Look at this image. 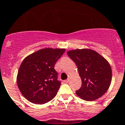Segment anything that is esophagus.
Instances as JSON below:
<instances>
[{
    "instance_id": "obj_1",
    "label": "esophagus",
    "mask_w": 125,
    "mask_h": 125,
    "mask_svg": "<svg viewBox=\"0 0 125 125\" xmlns=\"http://www.w3.org/2000/svg\"><path fill=\"white\" fill-rule=\"evenodd\" d=\"M69 81H70V78H69L67 79L66 80H64V83H68V82H69Z\"/></svg>"
}]
</instances>
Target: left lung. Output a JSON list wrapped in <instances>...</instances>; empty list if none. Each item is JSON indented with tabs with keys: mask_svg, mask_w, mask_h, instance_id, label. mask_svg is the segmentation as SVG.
Listing matches in <instances>:
<instances>
[{
	"mask_svg": "<svg viewBox=\"0 0 125 125\" xmlns=\"http://www.w3.org/2000/svg\"><path fill=\"white\" fill-rule=\"evenodd\" d=\"M67 53L76 65L82 79V87L76 94L86 101H93L101 97L112 81V69L108 61L89 49H78Z\"/></svg>",
	"mask_w": 125,
	"mask_h": 125,
	"instance_id": "obj_1",
	"label": "left lung"
}]
</instances>
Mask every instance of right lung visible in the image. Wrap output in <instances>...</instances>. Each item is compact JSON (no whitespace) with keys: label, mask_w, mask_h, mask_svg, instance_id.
Masks as SVG:
<instances>
[{"label":"right lung","mask_w":125,"mask_h":125,"mask_svg":"<svg viewBox=\"0 0 125 125\" xmlns=\"http://www.w3.org/2000/svg\"><path fill=\"white\" fill-rule=\"evenodd\" d=\"M65 49L45 48L25 58L19 67L17 85L24 97L31 103L44 104L52 100L60 87L54 65Z\"/></svg>","instance_id":"right-lung-1"}]
</instances>
